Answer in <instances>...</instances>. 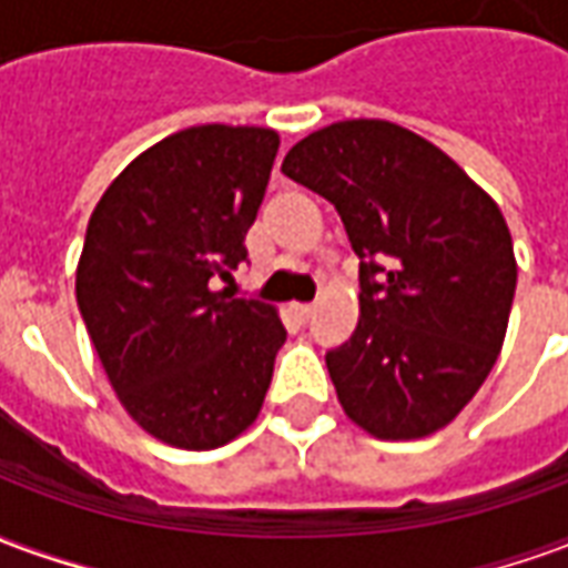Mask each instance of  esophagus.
<instances>
[{"label":"esophagus","instance_id":"1","mask_svg":"<svg viewBox=\"0 0 568 568\" xmlns=\"http://www.w3.org/2000/svg\"><path fill=\"white\" fill-rule=\"evenodd\" d=\"M292 313H295L297 322H310V316H313V304H292Z\"/></svg>","mask_w":568,"mask_h":568}]
</instances>
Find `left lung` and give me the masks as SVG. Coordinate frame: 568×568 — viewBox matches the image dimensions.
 Listing matches in <instances>:
<instances>
[{
  "instance_id": "left-lung-1",
  "label": "left lung",
  "mask_w": 568,
  "mask_h": 568,
  "mask_svg": "<svg viewBox=\"0 0 568 568\" xmlns=\"http://www.w3.org/2000/svg\"><path fill=\"white\" fill-rule=\"evenodd\" d=\"M283 173L334 203L358 255V325L325 356L346 417L381 440L444 428L508 328L517 261L496 200L438 145L377 118L310 133Z\"/></svg>"
}]
</instances>
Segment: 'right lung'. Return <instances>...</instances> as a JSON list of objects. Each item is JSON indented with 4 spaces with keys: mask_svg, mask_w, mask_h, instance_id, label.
Listing matches in <instances>:
<instances>
[{
    "mask_svg": "<svg viewBox=\"0 0 568 568\" xmlns=\"http://www.w3.org/2000/svg\"><path fill=\"white\" fill-rule=\"evenodd\" d=\"M280 136L179 130L124 166L97 203L75 297L130 417L182 450H212L258 417L285 328L271 304L215 292L246 261Z\"/></svg>",
    "mask_w": 568,
    "mask_h": 568,
    "instance_id": "obj_1",
    "label": "right lung"
}]
</instances>
